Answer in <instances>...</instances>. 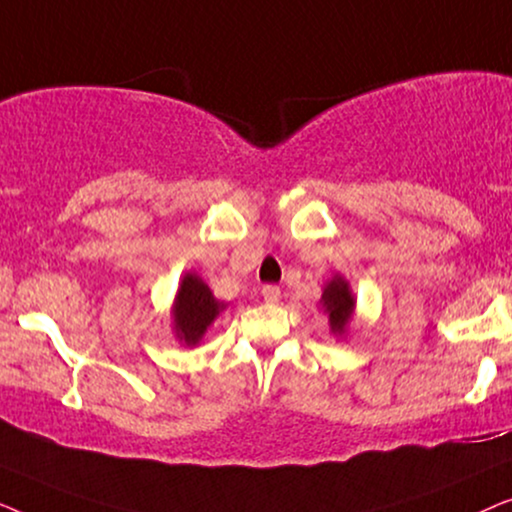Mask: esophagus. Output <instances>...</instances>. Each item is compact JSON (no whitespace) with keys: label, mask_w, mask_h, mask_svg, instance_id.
<instances>
[{"label":"esophagus","mask_w":512,"mask_h":512,"mask_svg":"<svg viewBox=\"0 0 512 512\" xmlns=\"http://www.w3.org/2000/svg\"><path fill=\"white\" fill-rule=\"evenodd\" d=\"M263 300L265 303H277L279 300V296H282V291H279V286H272V284H268V286H263Z\"/></svg>","instance_id":"obj_1"}]
</instances>
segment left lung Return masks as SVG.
Instances as JSON below:
<instances>
[{"label": "left lung", "instance_id": "left-lung-1", "mask_svg": "<svg viewBox=\"0 0 512 512\" xmlns=\"http://www.w3.org/2000/svg\"><path fill=\"white\" fill-rule=\"evenodd\" d=\"M319 305L328 317V326L335 338H347L349 324H352L356 312V296L352 293V286L342 275H333L324 284L321 291Z\"/></svg>", "mask_w": 512, "mask_h": 512}]
</instances>
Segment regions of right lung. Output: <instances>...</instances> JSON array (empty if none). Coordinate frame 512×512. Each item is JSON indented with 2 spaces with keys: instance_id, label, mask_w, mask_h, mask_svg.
I'll use <instances>...</instances> for the list:
<instances>
[{
  "instance_id": "obj_1",
  "label": "right lung",
  "mask_w": 512,
  "mask_h": 512,
  "mask_svg": "<svg viewBox=\"0 0 512 512\" xmlns=\"http://www.w3.org/2000/svg\"><path fill=\"white\" fill-rule=\"evenodd\" d=\"M226 307V303L214 298V293L205 284V279L195 275V272H186V275L181 277L177 296H174L170 310L174 338H177L179 345L184 347L200 345V340L205 338L209 326L214 324L216 317H219Z\"/></svg>"
}]
</instances>
